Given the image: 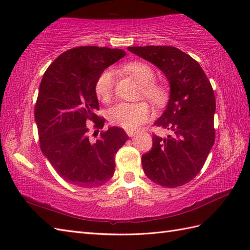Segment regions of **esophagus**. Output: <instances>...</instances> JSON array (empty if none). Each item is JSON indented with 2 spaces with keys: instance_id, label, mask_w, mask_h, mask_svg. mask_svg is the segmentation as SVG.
<instances>
[{
  "instance_id": "esophagus-1",
  "label": "esophagus",
  "mask_w": 250,
  "mask_h": 250,
  "mask_svg": "<svg viewBox=\"0 0 250 250\" xmlns=\"http://www.w3.org/2000/svg\"><path fill=\"white\" fill-rule=\"evenodd\" d=\"M126 134H128L130 137H132V136H135L137 134V132L133 130H126Z\"/></svg>"
}]
</instances>
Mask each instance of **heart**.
Returning <instances> with one entry per match:
<instances>
[{
	"label": "heart",
	"mask_w": 250,
	"mask_h": 250,
	"mask_svg": "<svg viewBox=\"0 0 250 250\" xmlns=\"http://www.w3.org/2000/svg\"><path fill=\"white\" fill-rule=\"evenodd\" d=\"M122 71L135 78L142 84L141 94L157 106H163L167 103L169 90L162 83L155 79V70L146 62L133 61L122 66ZM115 88L114 72L106 68L95 81L94 90L97 97L104 103H107L113 98ZM151 116L149 105L145 101L135 103H119L108 111V119L111 124L125 130H135L148 121Z\"/></svg>",
	"instance_id": "b5f03b06"
}]
</instances>
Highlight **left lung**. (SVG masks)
Here are the masks:
<instances>
[{"mask_svg": "<svg viewBox=\"0 0 250 250\" xmlns=\"http://www.w3.org/2000/svg\"><path fill=\"white\" fill-rule=\"evenodd\" d=\"M153 63L169 82V100L155 125L169 134L152 136V148L142 157L151 182L175 188L192 180L203 167L215 142L213 87L193 58L172 46L128 47Z\"/></svg>", "mask_w": 250, "mask_h": 250, "instance_id": "1", "label": "left lung"}]
</instances>
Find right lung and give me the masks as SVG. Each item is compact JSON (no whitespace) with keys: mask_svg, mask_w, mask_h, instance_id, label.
<instances>
[{"mask_svg":"<svg viewBox=\"0 0 250 250\" xmlns=\"http://www.w3.org/2000/svg\"><path fill=\"white\" fill-rule=\"evenodd\" d=\"M125 56L117 48L75 47L58 57L41 82L34 108L41 149L57 173L78 187L108 182L115 173L116 152L129 139L124 129L111 126L91 142L87 125L92 121L93 129H103L105 119L95 114V81Z\"/></svg>","mask_w":250,"mask_h":250,"instance_id":"add662e5","label":"right lung"}]
</instances>
